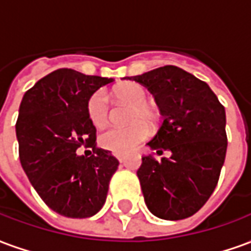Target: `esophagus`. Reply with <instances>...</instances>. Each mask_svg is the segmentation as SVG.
<instances>
[{
    "instance_id": "esophagus-1",
    "label": "esophagus",
    "mask_w": 251,
    "mask_h": 251,
    "mask_svg": "<svg viewBox=\"0 0 251 251\" xmlns=\"http://www.w3.org/2000/svg\"><path fill=\"white\" fill-rule=\"evenodd\" d=\"M114 156L117 157V160L122 163V161H125L126 158V153H114Z\"/></svg>"
}]
</instances>
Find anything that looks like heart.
I'll return each instance as SVG.
<instances>
[{"mask_svg":"<svg viewBox=\"0 0 251 251\" xmlns=\"http://www.w3.org/2000/svg\"><path fill=\"white\" fill-rule=\"evenodd\" d=\"M118 102L131 104L127 114V126H113L99 136L100 147L114 153L130 152L149 136V127L154 129L161 120L156 106L149 103L147 87L138 82H126L113 90ZM87 115L95 126L107 124L110 117L109 100L103 91H95L87 99Z\"/></svg>","mask_w":251,"mask_h":251,"instance_id":"1","label":"heart"}]
</instances>
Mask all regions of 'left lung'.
I'll return each instance as SVG.
<instances>
[{"mask_svg":"<svg viewBox=\"0 0 251 251\" xmlns=\"http://www.w3.org/2000/svg\"><path fill=\"white\" fill-rule=\"evenodd\" d=\"M130 80L154 95L163 122L148 145L160 160L142 156L137 171L153 215L180 221L205 204L221 176L227 151L226 111L208 84L176 66H164Z\"/></svg>","mask_w":251,"mask_h":251,"instance_id":"1","label":"left lung"}]
</instances>
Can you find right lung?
Segmentation results:
<instances>
[{
    "instance_id": "obj_1",
    "label": "right lung",
    "mask_w": 251,
    "mask_h": 251,
    "mask_svg": "<svg viewBox=\"0 0 251 251\" xmlns=\"http://www.w3.org/2000/svg\"><path fill=\"white\" fill-rule=\"evenodd\" d=\"M113 79L60 68L25 93L16 134L21 167L43 201L59 215L90 218L106 201L118 160L95 148L97 129L87 115L88 97ZM82 145L90 158L77 156Z\"/></svg>"
}]
</instances>
